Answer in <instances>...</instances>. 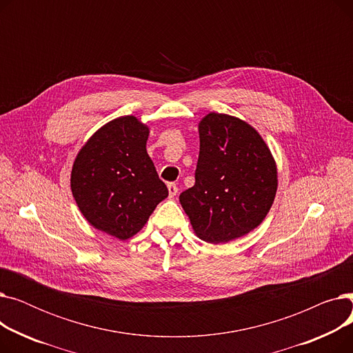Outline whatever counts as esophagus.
<instances>
[{"instance_id": "esophagus-1", "label": "esophagus", "mask_w": 353, "mask_h": 353, "mask_svg": "<svg viewBox=\"0 0 353 353\" xmlns=\"http://www.w3.org/2000/svg\"><path fill=\"white\" fill-rule=\"evenodd\" d=\"M167 190H169V197L173 199L177 194L179 189H177V186H176L174 183H169V184H167Z\"/></svg>"}]
</instances>
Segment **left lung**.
<instances>
[{"instance_id":"left-lung-1","label":"left lung","mask_w":353,"mask_h":353,"mask_svg":"<svg viewBox=\"0 0 353 353\" xmlns=\"http://www.w3.org/2000/svg\"><path fill=\"white\" fill-rule=\"evenodd\" d=\"M194 186L180 205L196 236L220 245L254 230L277 190V167L257 130L239 117L209 113L199 123Z\"/></svg>"}]
</instances>
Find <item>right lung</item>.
I'll list each match as a JSON object with an SVG mask.
<instances>
[{
    "label": "right lung",
    "instance_id": "add662e5",
    "mask_svg": "<svg viewBox=\"0 0 353 353\" xmlns=\"http://www.w3.org/2000/svg\"><path fill=\"white\" fill-rule=\"evenodd\" d=\"M148 133L137 117H117L85 141L72 163L70 184L81 214L120 240L139 233L169 196L145 150Z\"/></svg>",
    "mask_w": 353,
    "mask_h": 353
}]
</instances>
